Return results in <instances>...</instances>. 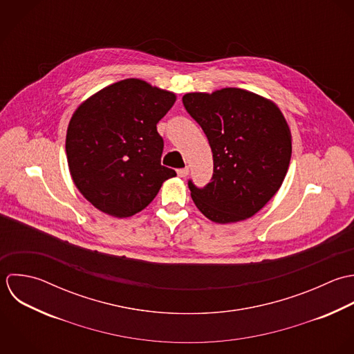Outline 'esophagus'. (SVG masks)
Returning <instances> with one entry per match:
<instances>
[{"label": "esophagus", "mask_w": 354, "mask_h": 354, "mask_svg": "<svg viewBox=\"0 0 354 354\" xmlns=\"http://www.w3.org/2000/svg\"><path fill=\"white\" fill-rule=\"evenodd\" d=\"M188 173H189V169L188 167H184V169H178L177 170V174H178V177H187L188 176Z\"/></svg>", "instance_id": "obj_1"}]
</instances>
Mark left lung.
Listing matches in <instances>:
<instances>
[{
	"label": "left lung",
	"instance_id": "8db88e82",
	"mask_svg": "<svg viewBox=\"0 0 354 354\" xmlns=\"http://www.w3.org/2000/svg\"><path fill=\"white\" fill-rule=\"evenodd\" d=\"M183 103L213 152L205 188L188 181L201 213L217 224L247 220L279 191L291 159V131L280 109L252 92L224 88L187 93Z\"/></svg>",
	"mask_w": 354,
	"mask_h": 354
}]
</instances>
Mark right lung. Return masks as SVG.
<instances>
[{"mask_svg": "<svg viewBox=\"0 0 354 354\" xmlns=\"http://www.w3.org/2000/svg\"><path fill=\"white\" fill-rule=\"evenodd\" d=\"M176 95L137 78L103 88L75 110L66 136L71 178L100 212L124 218L145 209L162 184L176 177L160 165L156 123Z\"/></svg>", "mask_w": 354, "mask_h": 354, "instance_id": "right-lung-1", "label": "right lung"}]
</instances>
